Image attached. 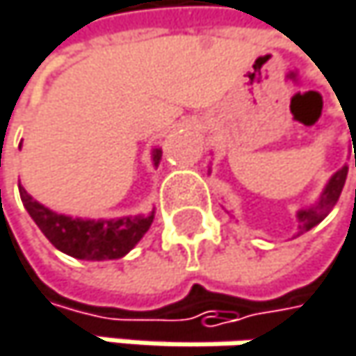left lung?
Listing matches in <instances>:
<instances>
[{"mask_svg": "<svg viewBox=\"0 0 356 356\" xmlns=\"http://www.w3.org/2000/svg\"><path fill=\"white\" fill-rule=\"evenodd\" d=\"M346 175H348V166H342V168L332 177V179L327 181V186H325V190H323L319 202H317L315 207H311V209L298 211V215H296V217H298V236L305 234V232H309V229H313L317 223H321V221L330 215V211L336 207V202H338V198H340V194H342V188H344V184H346Z\"/></svg>", "mask_w": 356, "mask_h": 356, "instance_id": "obj_1", "label": "left lung"}]
</instances>
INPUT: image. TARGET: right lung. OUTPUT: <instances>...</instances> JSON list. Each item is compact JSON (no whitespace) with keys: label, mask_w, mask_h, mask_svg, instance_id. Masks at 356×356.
<instances>
[{"label":"right lung","mask_w":356,"mask_h":356,"mask_svg":"<svg viewBox=\"0 0 356 356\" xmlns=\"http://www.w3.org/2000/svg\"><path fill=\"white\" fill-rule=\"evenodd\" d=\"M162 149L154 147L152 160L158 166ZM24 209L31 219L43 232V236L64 254L81 259V261H114L124 257L149 229L154 221V213L147 217H120V219H81L58 215L26 194L22 186H18Z\"/></svg>","instance_id":"obj_1"}]
</instances>
